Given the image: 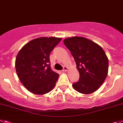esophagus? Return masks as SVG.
I'll use <instances>...</instances> for the list:
<instances>
[{"instance_id": "1", "label": "esophagus", "mask_w": 123, "mask_h": 123, "mask_svg": "<svg viewBox=\"0 0 123 123\" xmlns=\"http://www.w3.org/2000/svg\"><path fill=\"white\" fill-rule=\"evenodd\" d=\"M68 68L67 66H64V69L62 70V72H66V71H68Z\"/></svg>"}]
</instances>
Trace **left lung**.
Masks as SVG:
<instances>
[{"instance_id":"left-lung-1","label":"left lung","mask_w":123,"mask_h":123,"mask_svg":"<svg viewBox=\"0 0 123 123\" xmlns=\"http://www.w3.org/2000/svg\"><path fill=\"white\" fill-rule=\"evenodd\" d=\"M76 63L80 78L72 84L78 92L90 94L98 89L108 72V59L98 44L87 38L73 36L64 40Z\"/></svg>"}]
</instances>
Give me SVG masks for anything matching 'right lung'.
Segmentation results:
<instances>
[{
    "mask_svg": "<svg viewBox=\"0 0 123 123\" xmlns=\"http://www.w3.org/2000/svg\"><path fill=\"white\" fill-rule=\"evenodd\" d=\"M61 39L55 37L36 38L25 44L17 54V75L32 93L44 95L55 87L59 74L51 70L49 55Z\"/></svg>",
    "mask_w": 123,
    "mask_h": 123,
    "instance_id": "obj_1",
    "label": "right lung"
}]
</instances>
